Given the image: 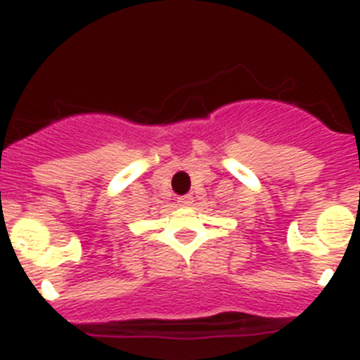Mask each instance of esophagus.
<instances>
[{
	"label": "esophagus",
	"instance_id": "obj_1",
	"mask_svg": "<svg viewBox=\"0 0 360 360\" xmlns=\"http://www.w3.org/2000/svg\"><path fill=\"white\" fill-rule=\"evenodd\" d=\"M177 202H179L181 206H190V205H192V202H193V198L188 193V195H183V198H177Z\"/></svg>",
	"mask_w": 360,
	"mask_h": 360
}]
</instances>
